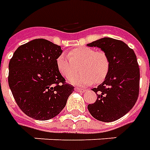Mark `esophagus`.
Listing matches in <instances>:
<instances>
[{"mask_svg":"<svg viewBox=\"0 0 150 150\" xmlns=\"http://www.w3.org/2000/svg\"><path fill=\"white\" fill-rule=\"evenodd\" d=\"M75 91L77 92H81V93H84L86 91V90L83 89V88H79V87H75Z\"/></svg>","mask_w":150,"mask_h":150,"instance_id":"esophagus-1","label":"esophagus"}]
</instances>
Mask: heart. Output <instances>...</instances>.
I'll list each match as a JSON object with an SVG mask.
<instances>
[{
	"label": "heart",
	"instance_id": "1",
	"mask_svg": "<svg viewBox=\"0 0 150 150\" xmlns=\"http://www.w3.org/2000/svg\"><path fill=\"white\" fill-rule=\"evenodd\" d=\"M81 64V72L71 74L77 69L76 65ZM56 66L64 76H68L70 83L77 86H88L101 83L106 79L110 69V60L106 53L89 47L72 49L66 54H61L56 59Z\"/></svg>",
	"mask_w": 150,
	"mask_h": 150
}]
</instances>
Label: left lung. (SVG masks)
Here are the masks:
<instances>
[{
  "instance_id": "obj_1",
  "label": "left lung",
  "mask_w": 150,
  "mask_h": 150,
  "mask_svg": "<svg viewBox=\"0 0 150 150\" xmlns=\"http://www.w3.org/2000/svg\"><path fill=\"white\" fill-rule=\"evenodd\" d=\"M106 53L110 69L103 83L93 88L95 103L87 106L97 120L110 122L126 115L136 103L139 93L140 70L134 50L123 41L104 37L86 44Z\"/></svg>"
}]
</instances>
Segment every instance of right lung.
Returning <instances> with one entry per match:
<instances>
[{"mask_svg":"<svg viewBox=\"0 0 150 150\" xmlns=\"http://www.w3.org/2000/svg\"><path fill=\"white\" fill-rule=\"evenodd\" d=\"M62 52L51 41L35 39L20 46L10 59V90L30 117L45 121L57 116L74 91L57 69L56 59Z\"/></svg>","mask_w":150,"mask_h":150,"instance_id":"right-lung-1","label":"right lung"}]
</instances>
